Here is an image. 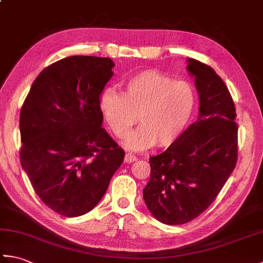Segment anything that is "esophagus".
Wrapping results in <instances>:
<instances>
[{"label":"esophagus","instance_id":"obj_1","mask_svg":"<svg viewBox=\"0 0 263 263\" xmlns=\"http://www.w3.org/2000/svg\"><path fill=\"white\" fill-rule=\"evenodd\" d=\"M136 160H137L136 156H133L132 154H128V153H126V154H125L124 163H126V164H130V163H133V161H136Z\"/></svg>","mask_w":263,"mask_h":263}]
</instances>
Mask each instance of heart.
<instances>
[{
  "mask_svg": "<svg viewBox=\"0 0 263 263\" xmlns=\"http://www.w3.org/2000/svg\"><path fill=\"white\" fill-rule=\"evenodd\" d=\"M195 105L192 86L157 70H146L124 83L123 93L107 89L100 109L110 131L123 138L138 120L140 126L128 133L124 144L143 150L157 143L168 147L181 137Z\"/></svg>",
  "mask_w": 263,
  "mask_h": 263,
  "instance_id": "obj_1",
  "label": "heart"
}]
</instances>
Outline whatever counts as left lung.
<instances>
[{
  "label": "left lung",
  "instance_id": "8db88e82",
  "mask_svg": "<svg viewBox=\"0 0 263 263\" xmlns=\"http://www.w3.org/2000/svg\"><path fill=\"white\" fill-rule=\"evenodd\" d=\"M199 93V117L164 153L150 157L143 199L163 224L191 221L208 208L237 161V124L230 91L215 70L187 59Z\"/></svg>",
  "mask_w": 263,
  "mask_h": 263
}]
</instances>
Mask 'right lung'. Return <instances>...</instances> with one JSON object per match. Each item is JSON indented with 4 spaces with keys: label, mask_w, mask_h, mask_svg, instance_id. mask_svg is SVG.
I'll return each instance as SVG.
<instances>
[{
    "label": "right lung",
    "mask_w": 263,
    "mask_h": 263,
    "mask_svg": "<svg viewBox=\"0 0 263 263\" xmlns=\"http://www.w3.org/2000/svg\"><path fill=\"white\" fill-rule=\"evenodd\" d=\"M108 58L70 57L44 69L20 111V161L36 194L59 215L78 217L103 198L124 152L102 127Z\"/></svg>",
    "instance_id": "1"
}]
</instances>
